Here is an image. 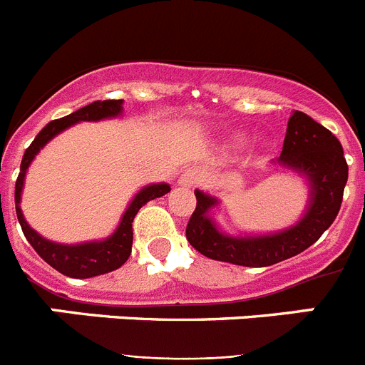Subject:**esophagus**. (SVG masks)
<instances>
[{"label":"esophagus","instance_id":"esophagus-1","mask_svg":"<svg viewBox=\"0 0 365 365\" xmlns=\"http://www.w3.org/2000/svg\"><path fill=\"white\" fill-rule=\"evenodd\" d=\"M201 175H199L197 170H193V168H188L185 172L180 173L179 177V186H185V188H192L193 185H197Z\"/></svg>","mask_w":365,"mask_h":365}]
</instances>
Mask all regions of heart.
I'll return each mask as SVG.
<instances>
[{
    "label": "heart",
    "mask_w": 365,
    "mask_h": 365,
    "mask_svg": "<svg viewBox=\"0 0 365 365\" xmlns=\"http://www.w3.org/2000/svg\"><path fill=\"white\" fill-rule=\"evenodd\" d=\"M234 143H243V137H241V135H235Z\"/></svg>",
    "instance_id": "b5f03b06"
}]
</instances>
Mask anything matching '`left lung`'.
<instances>
[{"label": "left lung", "instance_id": "1", "mask_svg": "<svg viewBox=\"0 0 365 365\" xmlns=\"http://www.w3.org/2000/svg\"><path fill=\"white\" fill-rule=\"evenodd\" d=\"M283 170L307 182L303 215L278 232L227 234L217 227L212 212L221 205L215 195L195 190L197 206L186 227V240L202 256L241 267H270L285 261L320 240L336 219L347 182V163L341 144L324 125L302 111H292L287 124L279 159Z\"/></svg>", "mask_w": 365, "mask_h": 365}]
</instances>
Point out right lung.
Segmentation results:
<instances>
[{
    "label": "right lung",
    "mask_w": 365,
    "mask_h": 365,
    "mask_svg": "<svg viewBox=\"0 0 365 365\" xmlns=\"http://www.w3.org/2000/svg\"><path fill=\"white\" fill-rule=\"evenodd\" d=\"M122 104H124V100H96V102H91L86 108H80L78 111L71 113L67 117L49 122L36 135L31 146L25 150L24 159H21V168H19V175L18 180H16L14 190L16 215H18V221L21 225V230H24L31 247L38 252V256L45 263H49L53 269H56L58 272L66 274L69 278H93V276L108 274L124 265L131 254V245H133V225L131 222H133L137 212L148 201L163 197V195H166L172 190L168 182H153V185H148L138 190L130 201V205H128V208H125L124 214H122L118 227L104 240L83 241V243L74 245L56 243V241H51L38 234L25 221L21 206H19L21 205V192H24L25 175H27L29 166L32 164V160L36 159L40 150H43V146H47L56 135L66 131L71 125L78 124V122H98L120 117L122 111H124Z\"/></svg>",
    "instance_id": "right-lung-1"
}]
</instances>
